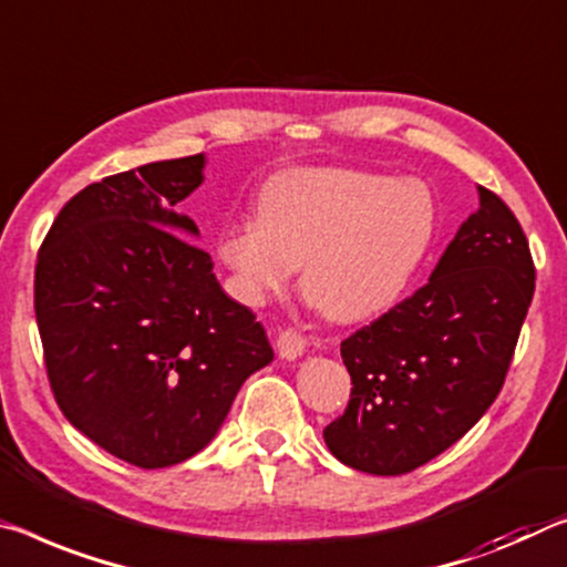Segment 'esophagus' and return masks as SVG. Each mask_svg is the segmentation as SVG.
<instances>
[{
    "mask_svg": "<svg viewBox=\"0 0 567 567\" xmlns=\"http://www.w3.org/2000/svg\"><path fill=\"white\" fill-rule=\"evenodd\" d=\"M305 346H308V338L295 328H285L277 336V353H280V358H287V361H295V358L302 355Z\"/></svg>",
    "mask_w": 567,
    "mask_h": 567,
    "instance_id": "esophagus-1",
    "label": "esophagus"
}]
</instances>
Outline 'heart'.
I'll return each instance as SVG.
<instances>
[{
    "instance_id": "b5f03b06",
    "label": "heart",
    "mask_w": 567,
    "mask_h": 567,
    "mask_svg": "<svg viewBox=\"0 0 567 567\" xmlns=\"http://www.w3.org/2000/svg\"><path fill=\"white\" fill-rule=\"evenodd\" d=\"M439 212L421 182L358 168L302 166L269 178L257 219L217 237L237 298L265 302L302 262V292L322 316L361 322L393 308L436 237Z\"/></svg>"
}]
</instances>
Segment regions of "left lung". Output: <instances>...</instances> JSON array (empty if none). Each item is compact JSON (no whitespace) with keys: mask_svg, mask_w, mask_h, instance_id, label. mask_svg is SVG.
Listing matches in <instances>:
<instances>
[{"mask_svg":"<svg viewBox=\"0 0 567 567\" xmlns=\"http://www.w3.org/2000/svg\"><path fill=\"white\" fill-rule=\"evenodd\" d=\"M477 194L480 209L429 282L340 343L353 389L322 436L358 472L419 470L460 442L505 385L535 262L509 206L484 186Z\"/></svg>","mask_w":567,"mask_h":567,"instance_id":"obj_1","label":"left lung"}]
</instances>
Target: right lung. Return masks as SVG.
I'll use <instances>...</instances> for the list:
<instances>
[{"label": "right lung", "instance_id": "right-lung-1", "mask_svg": "<svg viewBox=\"0 0 567 567\" xmlns=\"http://www.w3.org/2000/svg\"><path fill=\"white\" fill-rule=\"evenodd\" d=\"M204 156L105 176L62 206L34 267V316L60 411L118 460L161 470L212 442L272 361L262 322L221 290L176 212Z\"/></svg>", "mask_w": 567, "mask_h": 567}]
</instances>
